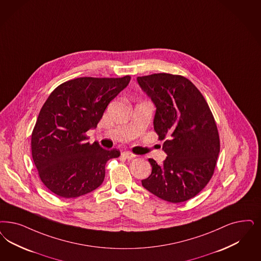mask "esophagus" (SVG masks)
I'll return each mask as SVG.
<instances>
[{"instance_id": "34e87169", "label": "esophagus", "mask_w": 261, "mask_h": 261, "mask_svg": "<svg viewBox=\"0 0 261 261\" xmlns=\"http://www.w3.org/2000/svg\"><path fill=\"white\" fill-rule=\"evenodd\" d=\"M124 158H126V159H133V158H135L136 155L135 154H133V153L129 152V151H124V152H122V154H121Z\"/></svg>"}]
</instances>
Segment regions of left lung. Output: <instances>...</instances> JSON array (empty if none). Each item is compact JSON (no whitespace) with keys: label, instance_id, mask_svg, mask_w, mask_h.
<instances>
[{"label":"left lung","instance_id":"1","mask_svg":"<svg viewBox=\"0 0 261 261\" xmlns=\"http://www.w3.org/2000/svg\"><path fill=\"white\" fill-rule=\"evenodd\" d=\"M156 106L154 130L167 159H148L151 174L144 188L166 201L194 198L213 176L220 152L215 118L198 88L181 75L154 73L137 78Z\"/></svg>","mask_w":261,"mask_h":261}]
</instances>
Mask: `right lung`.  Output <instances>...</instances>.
Here are the masks:
<instances>
[{
	"instance_id": "1",
	"label": "right lung",
	"mask_w": 261,
	"mask_h": 261,
	"mask_svg": "<svg viewBox=\"0 0 261 261\" xmlns=\"http://www.w3.org/2000/svg\"><path fill=\"white\" fill-rule=\"evenodd\" d=\"M131 77H81L55 89L39 112L32 133V156L42 183L61 198H78L98 188L105 165L117 158L116 148L90 144L87 132L95 128L109 103Z\"/></svg>"
}]
</instances>
